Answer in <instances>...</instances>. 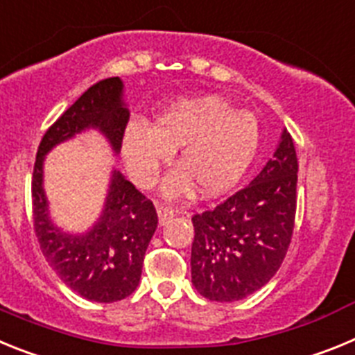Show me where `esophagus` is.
I'll list each match as a JSON object with an SVG mask.
<instances>
[{
  "label": "esophagus",
  "mask_w": 355,
  "mask_h": 355,
  "mask_svg": "<svg viewBox=\"0 0 355 355\" xmlns=\"http://www.w3.org/2000/svg\"><path fill=\"white\" fill-rule=\"evenodd\" d=\"M156 209H158V218H159V224H167V222L171 220L172 216H174V209H172V208H168V206L158 205V206H156Z\"/></svg>",
  "instance_id": "1"
}]
</instances>
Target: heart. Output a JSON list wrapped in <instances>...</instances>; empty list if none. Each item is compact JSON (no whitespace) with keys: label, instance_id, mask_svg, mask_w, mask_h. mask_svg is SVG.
Instances as JSON below:
<instances>
[{"label":"heart","instance_id":"obj_1","mask_svg":"<svg viewBox=\"0 0 355 355\" xmlns=\"http://www.w3.org/2000/svg\"><path fill=\"white\" fill-rule=\"evenodd\" d=\"M259 140L258 119L247 110H236L220 96L183 97L163 108L153 124H128L124 158L135 181L147 187L180 147L183 165L168 174L165 193L180 196L196 181L200 193L215 196L245 174Z\"/></svg>","mask_w":355,"mask_h":355}]
</instances>
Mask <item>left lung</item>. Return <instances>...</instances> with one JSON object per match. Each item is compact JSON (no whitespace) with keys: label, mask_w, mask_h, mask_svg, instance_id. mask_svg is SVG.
<instances>
[{"label":"left lung","mask_w":355,"mask_h":355,"mask_svg":"<svg viewBox=\"0 0 355 355\" xmlns=\"http://www.w3.org/2000/svg\"><path fill=\"white\" fill-rule=\"evenodd\" d=\"M297 172L293 139L283 131L274 156L247 187L192 216V283L202 297L234 302L274 277L293 236Z\"/></svg>","instance_id":"1"}]
</instances>
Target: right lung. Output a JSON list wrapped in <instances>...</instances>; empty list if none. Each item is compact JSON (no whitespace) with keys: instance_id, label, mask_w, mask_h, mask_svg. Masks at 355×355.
Listing matches in <instances>:
<instances>
[{"instance_id":"1","label":"right lung","mask_w":355,"mask_h":355,"mask_svg":"<svg viewBox=\"0 0 355 355\" xmlns=\"http://www.w3.org/2000/svg\"><path fill=\"white\" fill-rule=\"evenodd\" d=\"M128 121L122 81L117 76L97 81L44 133L31 178L33 229L44 258L72 291L94 302H117L137 290L144 256L158 225L156 208L121 172L114 171L97 224L80 236L65 234L49 220L42 163L56 144L87 128H97L119 153Z\"/></svg>"}]
</instances>
